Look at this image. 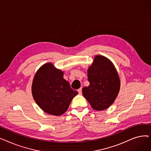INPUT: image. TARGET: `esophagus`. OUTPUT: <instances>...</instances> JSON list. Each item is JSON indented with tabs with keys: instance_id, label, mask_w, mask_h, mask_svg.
<instances>
[{
	"instance_id": "1",
	"label": "esophagus",
	"mask_w": 151,
	"mask_h": 151,
	"mask_svg": "<svg viewBox=\"0 0 151 151\" xmlns=\"http://www.w3.org/2000/svg\"><path fill=\"white\" fill-rule=\"evenodd\" d=\"M78 93H79L81 94V93H82V88H81L79 89L78 90Z\"/></svg>"
}]
</instances>
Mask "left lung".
Returning a JSON list of instances; mask_svg holds the SVG:
<instances>
[{"instance_id": "8db88e82", "label": "left lung", "mask_w": 151, "mask_h": 151, "mask_svg": "<svg viewBox=\"0 0 151 151\" xmlns=\"http://www.w3.org/2000/svg\"><path fill=\"white\" fill-rule=\"evenodd\" d=\"M88 87L82 89L83 96L92 108L101 111L114 101L120 89V80L114 66L109 59L96 55L88 70Z\"/></svg>"}]
</instances>
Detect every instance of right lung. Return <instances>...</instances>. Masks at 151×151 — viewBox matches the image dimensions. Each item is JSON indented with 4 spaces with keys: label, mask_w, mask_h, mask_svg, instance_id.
I'll return each mask as SVG.
<instances>
[{
    "label": "right lung",
    "mask_w": 151,
    "mask_h": 151,
    "mask_svg": "<svg viewBox=\"0 0 151 151\" xmlns=\"http://www.w3.org/2000/svg\"><path fill=\"white\" fill-rule=\"evenodd\" d=\"M63 73L51 63L42 66L36 73L32 86L37 104L47 114L60 116L67 110L78 93L63 78Z\"/></svg>",
    "instance_id": "add662e5"
}]
</instances>
